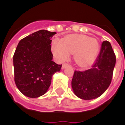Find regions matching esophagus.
Listing matches in <instances>:
<instances>
[{
	"label": "esophagus",
	"instance_id": "34e87169",
	"mask_svg": "<svg viewBox=\"0 0 125 125\" xmlns=\"http://www.w3.org/2000/svg\"><path fill=\"white\" fill-rule=\"evenodd\" d=\"M68 63H63V64L62 65V69H64V68H65L66 66H68Z\"/></svg>",
	"mask_w": 125,
	"mask_h": 125
}]
</instances>
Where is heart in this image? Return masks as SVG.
Here are the masks:
<instances>
[{
	"label": "heart",
	"mask_w": 125,
	"mask_h": 125,
	"mask_svg": "<svg viewBox=\"0 0 125 125\" xmlns=\"http://www.w3.org/2000/svg\"><path fill=\"white\" fill-rule=\"evenodd\" d=\"M100 43L96 39L84 35H68L62 41L55 39L52 44L53 54L60 62L68 60L73 54L77 65L85 67L92 64L99 53Z\"/></svg>",
	"instance_id": "1"
}]
</instances>
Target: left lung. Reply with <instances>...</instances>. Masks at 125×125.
<instances>
[{"label": "left lung", "mask_w": 125, "mask_h": 125, "mask_svg": "<svg viewBox=\"0 0 125 125\" xmlns=\"http://www.w3.org/2000/svg\"><path fill=\"white\" fill-rule=\"evenodd\" d=\"M116 56L110 42H102L101 50L92 68L75 71L72 88L81 99H95L100 96L110 86L115 66Z\"/></svg>", "instance_id": "obj_1"}]
</instances>
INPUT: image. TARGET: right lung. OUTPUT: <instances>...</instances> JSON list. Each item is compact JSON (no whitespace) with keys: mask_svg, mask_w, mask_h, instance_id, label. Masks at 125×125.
I'll use <instances>...</instances> for the list:
<instances>
[{"mask_svg":"<svg viewBox=\"0 0 125 125\" xmlns=\"http://www.w3.org/2000/svg\"><path fill=\"white\" fill-rule=\"evenodd\" d=\"M56 34L40 30L21 39L13 55L16 86L29 98H38L49 89L52 76L62 65L53 62L51 52L52 37Z\"/></svg>","mask_w":125,"mask_h":125,"instance_id":"add662e5","label":"right lung"}]
</instances>
